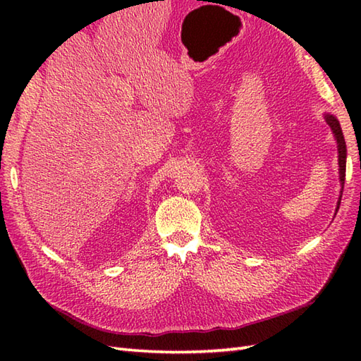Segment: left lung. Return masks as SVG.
I'll return each instance as SVG.
<instances>
[{
  "mask_svg": "<svg viewBox=\"0 0 361 361\" xmlns=\"http://www.w3.org/2000/svg\"><path fill=\"white\" fill-rule=\"evenodd\" d=\"M324 119L329 124V127L332 128L334 136L336 140V147H338V171H340V183H341V194H343V188H344V178H346V142H344V136L341 132V127H340V122L332 114H324ZM340 203H341V195L338 198V203H336V211L340 208Z\"/></svg>",
  "mask_w": 361,
  "mask_h": 361,
  "instance_id": "1",
  "label": "left lung"
}]
</instances>
